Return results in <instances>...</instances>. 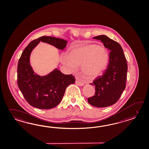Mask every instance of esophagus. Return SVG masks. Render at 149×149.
Masks as SVG:
<instances>
[{
    "instance_id": "1",
    "label": "esophagus",
    "mask_w": 149,
    "mask_h": 149,
    "mask_svg": "<svg viewBox=\"0 0 149 149\" xmlns=\"http://www.w3.org/2000/svg\"><path fill=\"white\" fill-rule=\"evenodd\" d=\"M76 84L77 85L79 86H83L84 85V84L82 82H80L79 81H76Z\"/></svg>"
}]
</instances>
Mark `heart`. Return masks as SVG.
Here are the masks:
<instances>
[{"label": "heart", "mask_w": 149, "mask_h": 149, "mask_svg": "<svg viewBox=\"0 0 149 149\" xmlns=\"http://www.w3.org/2000/svg\"><path fill=\"white\" fill-rule=\"evenodd\" d=\"M60 60L63 65L73 72L81 66L83 75L92 79L104 72L108 65L109 54L102 45L81 44L70 47L67 52V56H62Z\"/></svg>", "instance_id": "b5f03b06"}]
</instances>
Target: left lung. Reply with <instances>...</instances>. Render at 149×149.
Wrapping results in <instances>:
<instances>
[{"label":"left lung","mask_w":149,"mask_h":149,"mask_svg":"<svg viewBox=\"0 0 149 149\" xmlns=\"http://www.w3.org/2000/svg\"><path fill=\"white\" fill-rule=\"evenodd\" d=\"M93 38L100 40L110 52L107 68L102 76L97 77L90 84L96 87V91L88 101L95 107H105L114 104L126 88L127 63L123 48L118 42L104 35Z\"/></svg>","instance_id":"8db88e82"}]
</instances>
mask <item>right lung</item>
<instances>
[{
    "label": "right lung",
    "mask_w": 149,
    "mask_h": 149,
    "mask_svg": "<svg viewBox=\"0 0 149 149\" xmlns=\"http://www.w3.org/2000/svg\"><path fill=\"white\" fill-rule=\"evenodd\" d=\"M40 42L59 50L65 49L67 41L54 37H40L31 42L23 50L17 65V85L26 102L40 109H51L61 101L67 87L75 82L72 75H65L56 68L48 74L40 76L30 65L31 53Z\"/></svg>",
    "instance_id": "right-lung-1"
}]
</instances>
